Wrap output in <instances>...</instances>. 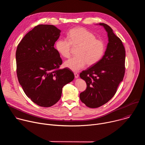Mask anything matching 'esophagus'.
<instances>
[{
    "label": "esophagus",
    "mask_w": 145,
    "mask_h": 145,
    "mask_svg": "<svg viewBox=\"0 0 145 145\" xmlns=\"http://www.w3.org/2000/svg\"><path fill=\"white\" fill-rule=\"evenodd\" d=\"M74 77H75V78H78V76H79V75H78V74L77 73H74Z\"/></svg>",
    "instance_id": "obj_1"
}]
</instances>
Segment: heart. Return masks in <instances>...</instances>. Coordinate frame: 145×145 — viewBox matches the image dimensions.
Wrapping results in <instances>:
<instances>
[{"label":"heart","mask_w":145,"mask_h":145,"mask_svg":"<svg viewBox=\"0 0 145 145\" xmlns=\"http://www.w3.org/2000/svg\"><path fill=\"white\" fill-rule=\"evenodd\" d=\"M72 46L79 47L76 52L77 56L67 60L64 65L74 72L82 69L87 64L92 66L97 63L104 56L106 49L104 40L97 39L93 33L83 27L71 29L68 38L59 39L56 44L57 52L64 58L70 57Z\"/></svg>","instance_id":"obj_1"}]
</instances>
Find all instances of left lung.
<instances>
[{"label": "left lung", "mask_w": 145, "mask_h": 145, "mask_svg": "<svg viewBox=\"0 0 145 145\" xmlns=\"http://www.w3.org/2000/svg\"><path fill=\"white\" fill-rule=\"evenodd\" d=\"M99 25L104 27L108 37L105 55L97 63L80 74L87 83V89L80 94V99L92 108L104 105L112 99L125 73L126 52L121 40L108 25Z\"/></svg>", "instance_id": "left-lung-1"}]
</instances>
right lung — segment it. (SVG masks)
Listing matches in <instances>:
<instances>
[{
  "label": "right lung",
  "mask_w": 145,
  "mask_h": 145,
  "mask_svg": "<svg viewBox=\"0 0 145 145\" xmlns=\"http://www.w3.org/2000/svg\"><path fill=\"white\" fill-rule=\"evenodd\" d=\"M60 33L53 25H39L25 35L16 49L19 84L26 96L40 107L55 105L63 87L74 78L68 68L59 69L63 61L54 45Z\"/></svg>",
  "instance_id": "1"
}]
</instances>
